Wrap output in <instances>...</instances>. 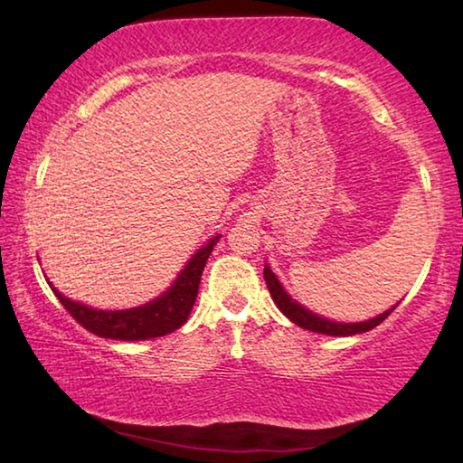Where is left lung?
I'll return each instance as SVG.
<instances>
[{
  "instance_id": "8db88e82",
  "label": "left lung",
  "mask_w": 463,
  "mask_h": 463,
  "mask_svg": "<svg viewBox=\"0 0 463 463\" xmlns=\"http://www.w3.org/2000/svg\"><path fill=\"white\" fill-rule=\"evenodd\" d=\"M263 278H265V284H268L273 302L278 304V308L284 312V315L292 320L294 325L307 328V331H312V333H323V335H333V336H349V335L365 333V331H372V328L378 326L380 323H383V320L390 317V312L394 310V308H390L380 317L365 320V323H349V325L347 323H331V320H326L318 315H312L310 310H307L298 302H294L292 298L288 296V292H284V288H281L278 278L273 276L268 265H265V269H263Z\"/></svg>"
}]
</instances>
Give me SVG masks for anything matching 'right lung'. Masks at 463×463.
<instances>
[{
    "instance_id": "obj_1",
    "label": "right lung",
    "mask_w": 463,
    "mask_h": 463,
    "mask_svg": "<svg viewBox=\"0 0 463 463\" xmlns=\"http://www.w3.org/2000/svg\"><path fill=\"white\" fill-rule=\"evenodd\" d=\"M218 237L210 239L206 247H202L190 261H187L182 276L156 300L145 304V307L130 310H93L85 304L73 302L52 288L54 296L65 307L77 323L90 333L104 336V339H120V341H145L155 339L177 331L182 326L198 298V288L202 279V271L213 253Z\"/></svg>"
}]
</instances>
